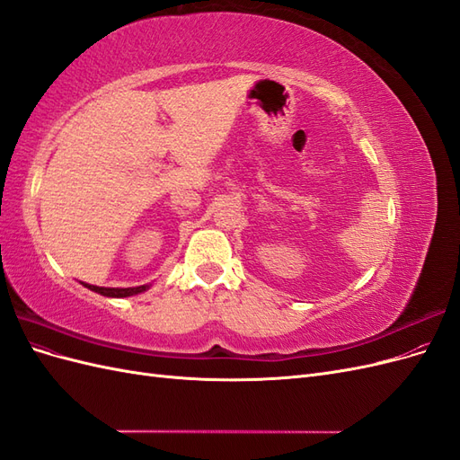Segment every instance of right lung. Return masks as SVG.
<instances>
[{
  "mask_svg": "<svg viewBox=\"0 0 460 460\" xmlns=\"http://www.w3.org/2000/svg\"><path fill=\"white\" fill-rule=\"evenodd\" d=\"M88 289L95 291V294L105 296V297H128V296H136L142 294V291L147 289V286H137V288H100V286H92V284H84Z\"/></svg>",
  "mask_w": 460,
  "mask_h": 460,
  "instance_id": "add662e5",
  "label": "right lung"
}]
</instances>
